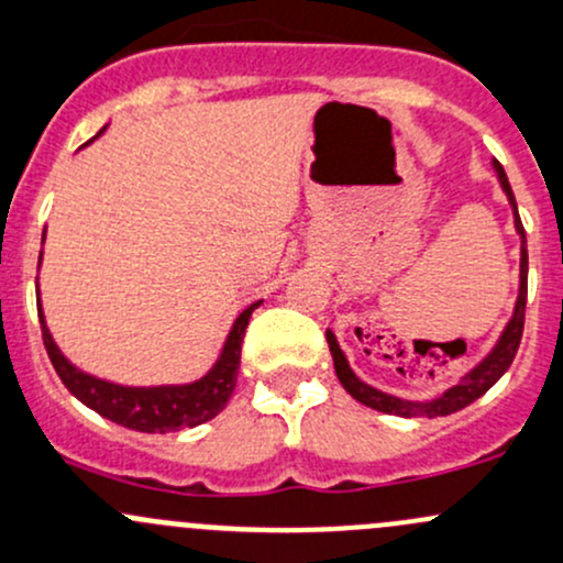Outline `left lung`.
Wrapping results in <instances>:
<instances>
[{
    "label": "left lung",
    "mask_w": 563,
    "mask_h": 563,
    "mask_svg": "<svg viewBox=\"0 0 563 563\" xmlns=\"http://www.w3.org/2000/svg\"><path fill=\"white\" fill-rule=\"evenodd\" d=\"M494 173L499 177V186L505 191L507 202L512 207V221H516V232L520 236V275H518V299L516 307H512V316L507 321V327L501 329L499 340L496 345L490 347L485 356L466 372L464 377L453 383L451 388H445L442 394H437L434 399L426 401H412V399H401V396L386 394V390L369 386L364 383L356 372L351 369L347 364L345 353H342L340 342H336L334 331L327 329V340H329V351L331 358H334V372L340 377L342 388L353 396V399L361 401V405L372 407L377 412H388V416H401V418H440V416H451V412L464 410L466 405H472L475 399L494 386L507 369H510L512 358H516L520 336H523V316H526V291H529V253H526V232L523 223H520L518 216V205H516V194H512L510 180H507L505 167L499 162H494Z\"/></svg>",
    "instance_id": "8db88e82"
}]
</instances>
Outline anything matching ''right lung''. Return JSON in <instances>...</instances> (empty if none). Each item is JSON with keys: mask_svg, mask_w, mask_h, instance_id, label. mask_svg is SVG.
I'll use <instances>...</instances> for the list:
<instances>
[{"mask_svg": "<svg viewBox=\"0 0 563 563\" xmlns=\"http://www.w3.org/2000/svg\"><path fill=\"white\" fill-rule=\"evenodd\" d=\"M93 140H88L86 145H91ZM40 264H43V253H40ZM262 301H253L251 307H245L236 316V321L227 334V342L221 347V356L207 369V375L199 377V380L180 383V386H121V383L104 380V377L80 369V366H75L73 361L58 351L56 340H53L51 329L45 323L43 301H37V312L40 327H43L45 351L51 356L56 375L69 388V394L78 396L82 405L91 407L93 412H99V416L108 418L112 423L126 426V429L134 431H145V434H167V431L194 429V426L212 421L229 405L236 386V372H240L242 336H245L247 321H251L253 310Z\"/></svg>", "mask_w": 563, "mask_h": 563, "instance_id": "1", "label": "right lung"}]
</instances>
